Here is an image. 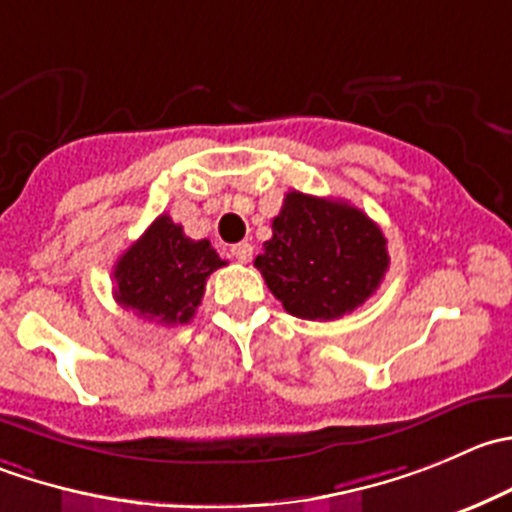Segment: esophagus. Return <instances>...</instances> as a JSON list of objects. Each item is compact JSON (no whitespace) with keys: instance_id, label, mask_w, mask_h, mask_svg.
Here are the masks:
<instances>
[{"instance_id":"obj_1","label":"esophagus","mask_w":512,"mask_h":512,"mask_svg":"<svg viewBox=\"0 0 512 512\" xmlns=\"http://www.w3.org/2000/svg\"><path fill=\"white\" fill-rule=\"evenodd\" d=\"M230 255L235 257L237 262H250L252 260V245L250 242H237V245H232Z\"/></svg>"}]
</instances>
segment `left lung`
Here are the masks:
<instances>
[{
	"mask_svg": "<svg viewBox=\"0 0 512 512\" xmlns=\"http://www.w3.org/2000/svg\"><path fill=\"white\" fill-rule=\"evenodd\" d=\"M255 267L272 295L302 320H335L375 295L390 267L388 240L362 210L287 192Z\"/></svg>",
	"mask_w": 512,
	"mask_h": 512,
	"instance_id": "8db88e82",
	"label": "left lung"
}]
</instances>
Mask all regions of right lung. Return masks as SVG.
Wrapping results in <instances>:
<instances>
[{
	"label": "right lung",
	"instance_id": "obj_1",
	"mask_svg": "<svg viewBox=\"0 0 512 512\" xmlns=\"http://www.w3.org/2000/svg\"><path fill=\"white\" fill-rule=\"evenodd\" d=\"M227 265L210 240H192L170 215H160L114 265V300L160 325L195 317L207 277Z\"/></svg>",
	"mask_w": 512,
	"mask_h": 512
}]
</instances>
